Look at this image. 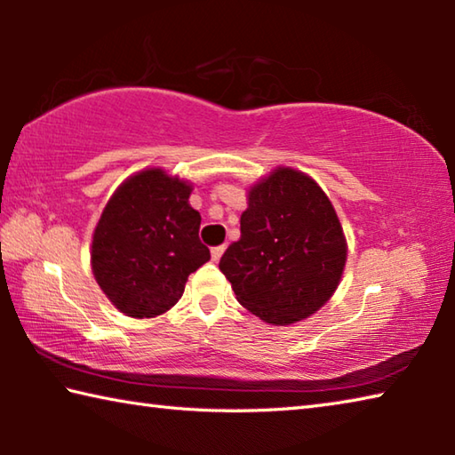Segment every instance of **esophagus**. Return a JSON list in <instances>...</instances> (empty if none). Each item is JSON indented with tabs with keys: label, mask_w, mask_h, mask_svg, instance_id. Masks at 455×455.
<instances>
[{
	"label": "esophagus",
	"mask_w": 455,
	"mask_h": 455,
	"mask_svg": "<svg viewBox=\"0 0 455 455\" xmlns=\"http://www.w3.org/2000/svg\"><path fill=\"white\" fill-rule=\"evenodd\" d=\"M225 249H227V246H225V244L212 246V251H211V257H212V260H219V259L222 257V252H225Z\"/></svg>",
	"instance_id": "1"
}]
</instances>
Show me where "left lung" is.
I'll use <instances>...</instances> for the list:
<instances>
[{
    "label": "left lung",
    "mask_w": 455,
    "mask_h": 455,
    "mask_svg": "<svg viewBox=\"0 0 455 455\" xmlns=\"http://www.w3.org/2000/svg\"><path fill=\"white\" fill-rule=\"evenodd\" d=\"M347 243L325 192L292 168H276L249 190L241 238L219 268L244 309L271 325L319 311L341 281Z\"/></svg>",
    "instance_id": "1"
}]
</instances>
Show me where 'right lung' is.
<instances>
[{
  "instance_id": "obj_1",
  "label": "right lung",
  "mask_w": 455,
  "mask_h": 455,
  "mask_svg": "<svg viewBox=\"0 0 455 455\" xmlns=\"http://www.w3.org/2000/svg\"><path fill=\"white\" fill-rule=\"evenodd\" d=\"M192 187L148 168L130 176L108 200L92 238V271L112 305L148 319L179 303L188 275L211 259L198 238Z\"/></svg>"
}]
</instances>
